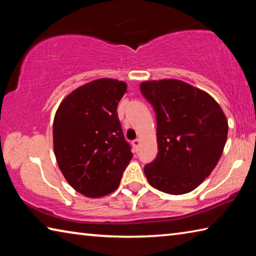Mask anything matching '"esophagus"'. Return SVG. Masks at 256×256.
Here are the masks:
<instances>
[{
    "mask_svg": "<svg viewBox=\"0 0 256 256\" xmlns=\"http://www.w3.org/2000/svg\"><path fill=\"white\" fill-rule=\"evenodd\" d=\"M140 144H141L140 138H136V140H133L132 141V146H133V148H134V150H136V151L138 150V146H140Z\"/></svg>",
    "mask_w": 256,
    "mask_h": 256,
    "instance_id": "obj_1",
    "label": "esophagus"
}]
</instances>
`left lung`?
I'll use <instances>...</instances> for the list:
<instances>
[{"label":"left lung","instance_id":"1","mask_svg":"<svg viewBox=\"0 0 256 256\" xmlns=\"http://www.w3.org/2000/svg\"><path fill=\"white\" fill-rule=\"evenodd\" d=\"M140 90L157 115L159 151L144 166L149 184L172 196L196 190L222 157L226 115L209 94L184 81H144Z\"/></svg>","mask_w":256,"mask_h":256}]
</instances>
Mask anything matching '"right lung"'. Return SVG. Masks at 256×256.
<instances>
[{
    "label": "right lung",
    "mask_w": 256,
    "mask_h": 256,
    "mask_svg": "<svg viewBox=\"0 0 256 256\" xmlns=\"http://www.w3.org/2000/svg\"><path fill=\"white\" fill-rule=\"evenodd\" d=\"M126 86L116 79L94 80L68 94L56 110V162L68 183L88 198L114 192L133 157L116 112Z\"/></svg>",
    "instance_id": "add662e5"
}]
</instances>
